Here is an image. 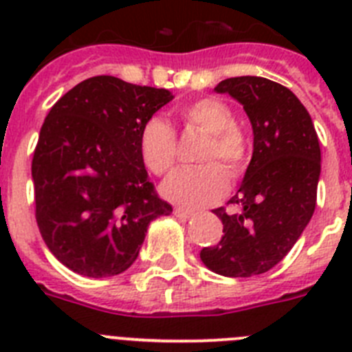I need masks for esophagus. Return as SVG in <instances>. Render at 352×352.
I'll list each match as a JSON object with an SVG mask.
<instances>
[{
	"instance_id": "obj_1",
	"label": "esophagus",
	"mask_w": 352,
	"mask_h": 352,
	"mask_svg": "<svg viewBox=\"0 0 352 352\" xmlns=\"http://www.w3.org/2000/svg\"><path fill=\"white\" fill-rule=\"evenodd\" d=\"M174 214H176V217H178V219H192V217H194V211H190V210H185V208H174V211H173Z\"/></svg>"
}]
</instances>
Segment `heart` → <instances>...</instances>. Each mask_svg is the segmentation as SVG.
I'll use <instances>...</instances> for the list:
<instances>
[{"label":"heart","instance_id":"b5f03b06","mask_svg":"<svg viewBox=\"0 0 352 352\" xmlns=\"http://www.w3.org/2000/svg\"><path fill=\"white\" fill-rule=\"evenodd\" d=\"M179 118L186 126L210 133L199 157L206 164L183 167L170 174L162 185V194L179 206H208L220 201L229 190L227 172L232 178H239L245 173L250 153L248 139L234 123V111L213 96L183 105ZM139 155L146 169L157 176H164L173 169L178 160V138L166 120L153 116L142 123L139 130Z\"/></svg>","mask_w":352,"mask_h":352}]
</instances>
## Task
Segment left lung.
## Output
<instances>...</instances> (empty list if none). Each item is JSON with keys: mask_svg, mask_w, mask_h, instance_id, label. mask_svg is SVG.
Returning a JSON list of instances; mask_svg holds the SVG:
<instances>
[{"mask_svg": "<svg viewBox=\"0 0 352 352\" xmlns=\"http://www.w3.org/2000/svg\"><path fill=\"white\" fill-rule=\"evenodd\" d=\"M243 105L254 130V153L238 194L213 211L223 223L201 261L223 276H254L280 263L312 219L321 148L312 118L298 96L264 77H231L214 88Z\"/></svg>", "mask_w": 352, "mask_h": 352, "instance_id": "obj_1", "label": "left lung"}]
</instances>
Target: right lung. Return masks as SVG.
<instances>
[{
  "instance_id": "1",
  "label": "right lung",
  "mask_w": 352,
  "mask_h": 352,
  "mask_svg": "<svg viewBox=\"0 0 352 352\" xmlns=\"http://www.w3.org/2000/svg\"><path fill=\"white\" fill-rule=\"evenodd\" d=\"M170 100L167 89L96 76L49 111L31 162L35 217L72 272L120 275L138 259L149 222L173 211L139 155L142 123Z\"/></svg>"
}]
</instances>
